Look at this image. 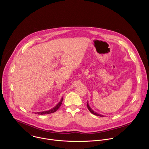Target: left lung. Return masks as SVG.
I'll return each instance as SVG.
<instances>
[{"label":"left lung","mask_w":149,"mask_h":149,"mask_svg":"<svg viewBox=\"0 0 149 149\" xmlns=\"http://www.w3.org/2000/svg\"><path fill=\"white\" fill-rule=\"evenodd\" d=\"M87 108H88V109L89 110V111H90L92 114H94V115H95V116H100V117H104V116L101 115V114H98V113H97L95 112L94 111H93V110L91 109V108L90 107V106L89 105V104H88V101H87Z\"/></svg>","instance_id":"left-lung-1"}]
</instances>
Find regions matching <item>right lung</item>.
I'll list each match as a JSON object with an SVG mask.
<instances>
[{
  "instance_id": "right-lung-1",
  "label": "right lung",
  "mask_w": 149,
  "mask_h": 149,
  "mask_svg": "<svg viewBox=\"0 0 149 149\" xmlns=\"http://www.w3.org/2000/svg\"><path fill=\"white\" fill-rule=\"evenodd\" d=\"M62 101H63V98L62 97L60 101L55 106V107L52 109H51V110H48V111H40V112H37V114H39V115H44V114H51V113H53L54 112H55L57 110H58V109L60 107V106L62 104ZM35 114H36V113H35Z\"/></svg>"
}]
</instances>
